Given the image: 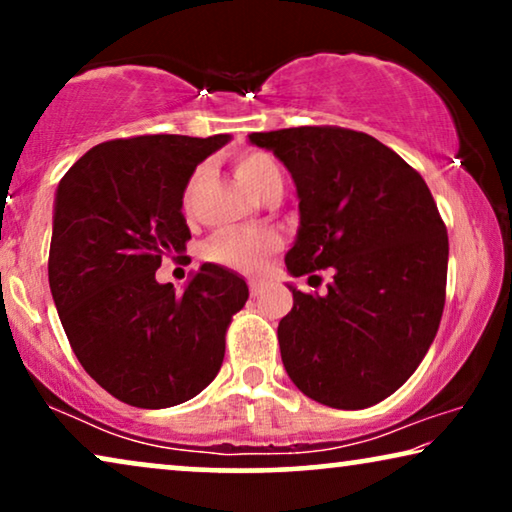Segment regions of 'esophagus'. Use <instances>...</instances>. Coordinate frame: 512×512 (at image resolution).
<instances>
[{
	"instance_id": "esophagus-1",
	"label": "esophagus",
	"mask_w": 512,
	"mask_h": 512,
	"mask_svg": "<svg viewBox=\"0 0 512 512\" xmlns=\"http://www.w3.org/2000/svg\"><path fill=\"white\" fill-rule=\"evenodd\" d=\"M249 291H251V298H258L263 293V284L256 282V279H251L249 282Z\"/></svg>"
}]
</instances>
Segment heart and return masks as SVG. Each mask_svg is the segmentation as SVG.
I'll return each instance as SVG.
<instances>
[{
	"label": "heart",
	"instance_id": "1",
	"mask_svg": "<svg viewBox=\"0 0 512 512\" xmlns=\"http://www.w3.org/2000/svg\"><path fill=\"white\" fill-rule=\"evenodd\" d=\"M235 174L249 191L263 195L265 188L282 181V167L265 151H242L235 158ZM282 237L275 230H221L207 242V261L230 270L254 272L263 265L265 256L279 249Z\"/></svg>",
	"mask_w": 512,
	"mask_h": 512
}]
</instances>
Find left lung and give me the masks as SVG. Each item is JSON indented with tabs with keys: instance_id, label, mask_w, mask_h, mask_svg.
<instances>
[{
	"instance_id": "obj_1",
	"label": "left lung",
	"mask_w": 512,
	"mask_h": 512,
	"mask_svg": "<svg viewBox=\"0 0 512 512\" xmlns=\"http://www.w3.org/2000/svg\"><path fill=\"white\" fill-rule=\"evenodd\" d=\"M296 181L293 277L333 270L326 296L293 291L279 349L293 384L328 408L384 401L415 373L445 307L447 228L415 167L366 132H251Z\"/></svg>"
}]
</instances>
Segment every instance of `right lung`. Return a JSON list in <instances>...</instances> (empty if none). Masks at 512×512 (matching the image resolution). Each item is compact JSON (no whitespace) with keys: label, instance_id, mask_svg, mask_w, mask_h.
<instances>
[{"label":"right lung","instance_id":"add662e5","mask_svg":"<svg viewBox=\"0 0 512 512\" xmlns=\"http://www.w3.org/2000/svg\"><path fill=\"white\" fill-rule=\"evenodd\" d=\"M228 135H139L97 144L60 179L48 284L83 370L118 401L170 408L219 373L230 321L249 289L205 263L184 293L158 284L191 230L188 179Z\"/></svg>","mask_w":512,"mask_h":512}]
</instances>
